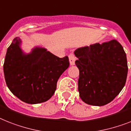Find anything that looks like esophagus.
<instances>
[{"mask_svg":"<svg viewBox=\"0 0 131 131\" xmlns=\"http://www.w3.org/2000/svg\"><path fill=\"white\" fill-rule=\"evenodd\" d=\"M69 60H70V63L71 66L75 65V57L73 53H70V55H69Z\"/></svg>","mask_w":131,"mask_h":131,"instance_id":"1","label":"esophagus"}]
</instances>
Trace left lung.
Segmentation results:
<instances>
[{"label": "left lung", "mask_w": 131, "mask_h": 131, "mask_svg": "<svg viewBox=\"0 0 131 131\" xmlns=\"http://www.w3.org/2000/svg\"><path fill=\"white\" fill-rule=\"evenodd\" d=\"M74 54L81 99L99 106L114 100L125 86L128 73L126 55L119 42L92 44L77 49Z\"/></svg>", "instance_id": "1"}]
</instances>
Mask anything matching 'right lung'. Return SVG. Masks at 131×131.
Masks as SVG:
<instances>
[{"label":"right lung","mask_w":131,"mask_h":131,"mask_svg":"<svg viewBox=\"0 0 131 131\" xmlns=\"http://www.w3.org/2000/svg\"><path fill=\"white\" fill-rule=\"evenodd\" d=\"M20 43L16 37L7 49L3 66L6 85L23 102H45L53 95L58 79L70 66L68 57L59 58L38 47L25 53Z\"/></svg>","instance_id":"add662e5"}]
</instances>
